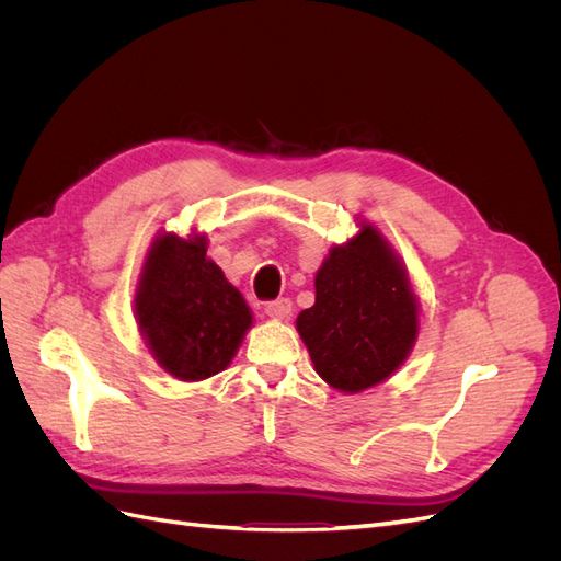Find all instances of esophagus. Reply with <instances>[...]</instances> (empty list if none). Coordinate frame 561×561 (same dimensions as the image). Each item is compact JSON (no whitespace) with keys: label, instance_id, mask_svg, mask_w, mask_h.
<instances>
[{"label":"esophagus","instance_id":"obj_1","mask_svg":"<svg viewBox=\"0 0 561 561\" xmlns=\"http://www.w3.org/2000/svg\"><path fill=\"white\" fill-rule=\"evenodd\" d=\"M264 313L274 320H287L293 313V301L290 299H276V301H268L264 307Z\"/></svg>","mask_w":561,"mask_h":561}]
</instances>
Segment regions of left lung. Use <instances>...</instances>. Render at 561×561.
Instances as JSON below:
<instances>
[{
    "instance_id": "left-lung-1",
    "label": "left lung",
    "mask_w": 561,
    "mask_h": 561,
    "mask_svg": "<svg viewBox=\"0 0 561 561\" xmlns=\"http://www.w3.org/2000/svg\"><path fill=\"white\" fill-rule=\"evenodd\" d=\"M334 243L316 271V301L295 328L318 377L355 396L388 381L410 358L421 304L404 260L367 217Z\"/></svg>"
}]
</instances>
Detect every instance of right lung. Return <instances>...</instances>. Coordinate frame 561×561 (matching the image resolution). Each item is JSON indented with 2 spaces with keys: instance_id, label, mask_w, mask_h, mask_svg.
<instances>
[{
  "instance_id": "add662e5",
  "label": "right lung",
  "mask_w": 561,
  "mask_h": 561,
  "mask_svg": "<svg viewBox=\"0 0 561 561\" xmlns=\"http://www.w3.org/2000/svg\"><path fill=\"white\" fill-rule=\"evenodd\" d=\"M133 318L151 358L186 383L227 369L254 322L239 287L208 257V236L196 229L154 236L135 285Z\"/></svg>"
}]
</instances>
